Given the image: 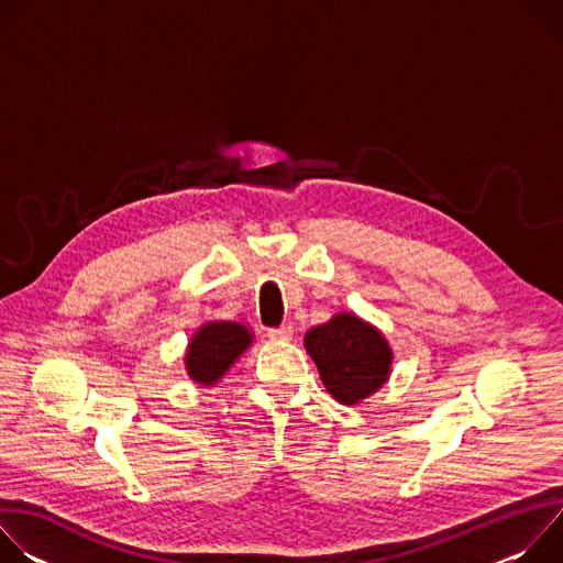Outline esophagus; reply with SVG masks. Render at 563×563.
Wrapping results in <instances>:
<instances>
[{
  "label": "esophagus",
  "mask_w": 563,
  "mask_h": 563,
  "mask_svg": "<svg viewBox=\"0 0 563 563\" xmlns=\"http://www.w3.org/2000/svg\"><path fill=\"white\" fill-rule=\"evenodd\" d=\"M267 336L272 341H289L294 336V328L291 325H280V328H269Z\"/></svg>",
  "instance_id": "34e87169"
}]
</instances>
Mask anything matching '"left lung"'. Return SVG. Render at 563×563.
<instances>
[{
	"instance_id": "8db88e82",
	"label": "left lung",
	"mask_w": 563,
	"mask_h": 563,
	"mask_svg": "<svg viewBox=\"0 0 563 563\" xmlns=\"http://www.w3.org/2000/svg\"><path fill=\"white\" fill-rule=\"evenodd\" d=\"M305 347L328 391L343 406L358 404L387 380L391 352L385 339L352 313L309 330Z\"/></svg>"
}]
</instances>
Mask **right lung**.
Segmentation results:
<instances>
[{
	"instance_id": "right-lung-1",
	"label": "right lung",
	"mask_w": 563,
	"mask_h": 563,
	"mask_svg": "<svg viewBox=\"0 0 563 563\" xmlns=\"http://www.w3.org/2000/svg\"><path fill=\"white\" fill-rule=\"evenodd\" d=\"M252 334L238 323H209L191 341L187 352L189 376L198 383H216L229 365L247 350Z\"/></svg>"
}]
</instances>
